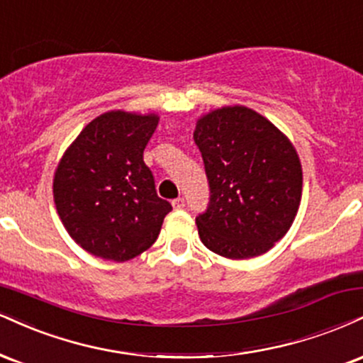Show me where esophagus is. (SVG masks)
<instances>
[{
  "label": "esophagus",
  "instance_id": "34e87169",
  "mask_svg": "<svg viewBox=\"0 0 363 363\" xmlns=\"http://www.w3.org/2000/svg\"><path fill=\"white\" fill-rule=\"evenodd\" d=\"M184 206H186V203H184V199H182V198H177V199L172 201V208L174 209H182Z\"/></svg>",
  "mask_w": 363,
  "mask_h": 363
}]
</instances>
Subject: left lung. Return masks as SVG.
I'll use <instances>...</instances> for the list:
<instances>
[{"mask_svg":"<svg viewBox=\"0 0 363 363\" xmlns=\"http://www.w3.org/2000/svg\"><path fill=\"white\" fill-rule=\"evenodd\" d=\"M194 142L211 194L206 213L196 218L201 242L231 260L264 255L298 215L303 169L294 145L242 104L201 116Z\"/></svg>","mask_w":363,"mask_h":363,"instance_id":"obj_1","label":"left lung"}]
</instances>
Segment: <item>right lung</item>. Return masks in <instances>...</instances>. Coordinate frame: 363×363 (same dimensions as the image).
<instances>
[{
    "instance_id": "1",
    "label": "right lung",
    "mask_w": 363,
    "mask_h": 363,
    "mask_svg": "<svg viewBox=\"0 0 363 363\" xmlns=\"http://www.w3.org/2000/svg\"><path fill=\"white\" fill-rule=\"evenodd\" d=\"M159 125L155 113L111 110L77 135L54 174V203L81 248L126 262L152 247L172 209L157 196L143 150Z\"/></svg>"
}]
</instances>
